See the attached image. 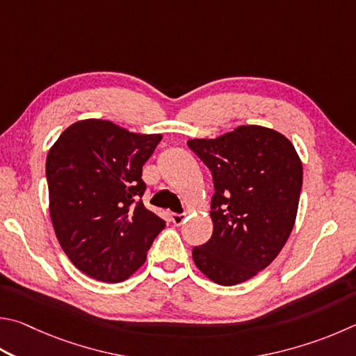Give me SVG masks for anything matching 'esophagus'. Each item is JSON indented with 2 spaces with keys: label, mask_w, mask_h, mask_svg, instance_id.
Returning <instances> with one entry per match:
<instances>
[{
  "label": "esophagus",
  "mask_w": 356,
  "mask_h": 356,
  "mask_svg": "<svg viewBox=\"0 0 356 356\" xmlns=\"http://www.w3.org/2000/svg\"><path fill=\"white\" fill-rule=\"evenodd\" d=\"M171 221L174 225H180L185 221V215H182V213H172Z\"/></svg>",
  "instance_id": "esophagus-1"
}]
</instances>
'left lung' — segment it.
<instances>
[{
	"mask_svg": "<svg viewBox=\"0 0 356 356\" xmlns=\"http://www.w3.org/2000/svg\"><path fill=\"white\" fill-rule=\"evenodd\" d=\"M211 171L213 234L193 260L218 285L249 280L279 255L294 227L302 161L285 135L240 126L215 140H188Z\"/></svg>",
	"mask_w": 356,
	"mask_h": 356,
	"instance_id": "8db88e82",
	"label": "left lung"
}]
</instances>
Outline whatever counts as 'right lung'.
Instances as JSON below:
<instances>
[{"label": "right lung", "mask_w": 356, "mask_h": 356, "mask_svg": "<svg viewBox=\"0 0 356 356\" xmlns=\"http://www.w3.org/2000/svg\"><path fill=\"white\" fill-rule=\"evenodd\" d=\"M161 135H141L106 120H82L62 132L47 159L49 215L74 266L118 283L145 263L165 221L141 202L143 165Z\"/></svg>", "instance_id": "1"}]
</instances>
